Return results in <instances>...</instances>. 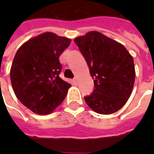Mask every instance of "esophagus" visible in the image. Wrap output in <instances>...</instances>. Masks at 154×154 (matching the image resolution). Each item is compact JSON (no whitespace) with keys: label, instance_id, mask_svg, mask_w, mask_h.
<instances>
[{"label":"esophagus","instance_id":"obj_1","mask_svg":"<svg viewBox=\"0 0 154 154\" xmlns=\"http://www.w3.org/2000/svg\"><path fill=\"white\" fill-rule=\"evenodd\" d=\"M72 82H73V84H74V85H77V82H78V80H77V77H75V78H74V79H73V81H72Z\"/></svg>","mask_w":154,"mask_h":154}]
</instances>
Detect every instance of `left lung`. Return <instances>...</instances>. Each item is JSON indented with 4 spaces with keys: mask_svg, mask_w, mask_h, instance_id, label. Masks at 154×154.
<instances>
[{
    "mask_svg": "<svg viewBox=\"0 0 154 154\" xmlns=\"http://www.w3.org/2000/svg\"><path fill=\"white\" fill-rule=\"evenodd\" d=\"M84 56L95 89L85 97L87 105L100 114H112L122 109L131 95L135 82L134 58L119 42L97 31L76 37Z\"/></svg>",
    "mask_w": 154,
    "mask_h": 154,
    "instance_id": "obj_1",
    "label": "left lung"
}]
</instances>
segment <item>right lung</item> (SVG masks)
I'll use <instances>...</instances> for the list:
<instances>
[{
    "label": "right lung",
    "mask_w": 154,
    "mask_h": 154,
    "mask_svg": "<svg viewBox=\"0 0 154 154\" xmlns=\"http://www.w3.org/2000/svg\"><path fill=\"white\" fill-rule=\"evenodd\" d=\"M70 43L69 38L45 32L28 40L16 53L12 87L18 100L35 113H51L67 95L71 85L59 77V57Z\"/></svg>",
    "instance_id": "add662e5"
}]
</instances>
